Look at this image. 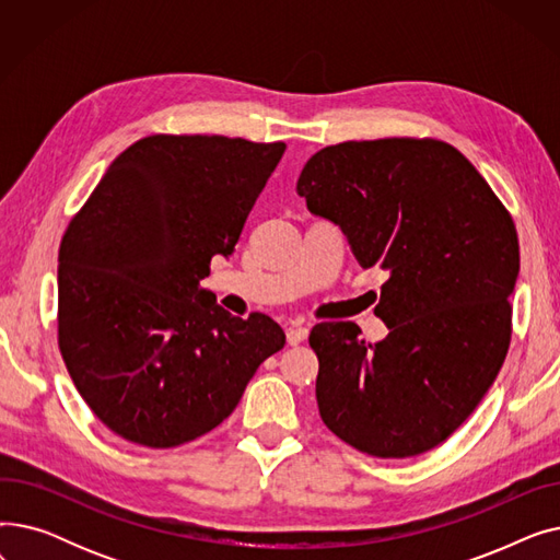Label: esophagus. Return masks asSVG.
<instances>
[{
    "instance_id": "obj_1",
    "label": "esophagus",
    "mask_w": 560,
    "mask_h": 560,
    "mask_svg": "<svg viewBox=\"0 0 560 560\" xmlns=\"http://www.w3.org/2000/svg\"><path fill=\"white\" fill-rule=\"evenodd\" d=\"M285 338H288L290 345H300L308 338V327L306 325H290L285 329Z\"/></svg>"
}]
</instances>
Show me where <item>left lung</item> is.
Masks as SVG:
<instances>
[{
    "label": "left lung",
    "mask_w": 560,
    "mask_h": 560,
    "mask_svg": "<svg viewBox=\"0 0 560 560\" xmlns=\"http://www.w3.org/2000/svg\"><path fill=\"white\" fill-rule=\"evenodd\" d=\"M298 195L340 226L361 268L388 270L374 308L384 340L365 345L354 322L311 331L322 422L378 458L433 450L506 359L520 275L509 211L456 147L416 138L325 147Z\"/></svg>",
    "instance_id": "obj_1"
}]
</instances>
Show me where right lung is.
Returning a JSON list of instances; mask_svg holds the SVG:
<instances>
[{
    "label": "right lung",
    "mask_w": 560,
    "mask_h": 560,
    "mask_svg": "<svg viewBox=\"0 0 560 560\" xmlns=\"http://www.w3.org/2000/svg\"><path fill=\"white\" fill-rule=\"evenodd\" d=\"M283 142L150 136L117 156L58 252V347L83 401L117 435L176 447L238 406L285 345L268 315L218 306L229 258Z\"/></svg>",
    "instance_id": "obj_1"
}]
</instances>
